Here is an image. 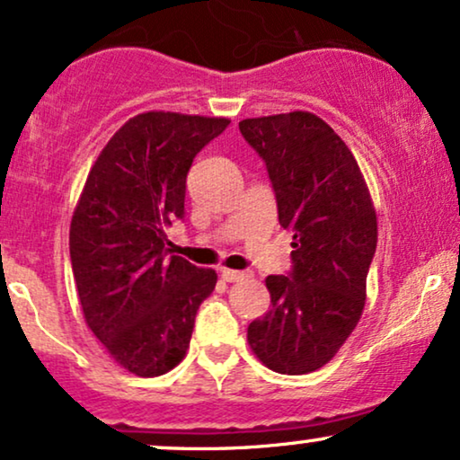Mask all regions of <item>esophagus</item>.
<instances>
[{
	"label": "esophagus",
	"instance_id": "1",
	"mask_svg": "<svg viewBox=\"0 0 460 460\" xmlns=\"http://www.w3.org/2000/svg\"><path fill=\"white\" fill-rule=\"evenodd\" d=\"M220 276L226 280V283H237V280L244 279V272H237V270H229V268H223L220 270Z\"/></svg>",
	"mask_w": 460,
	"mask_h": 460
}]
</instances>
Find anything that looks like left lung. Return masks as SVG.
Here are the masks:
<instances>
[{"instance_id": "1", "label": "left lung", "mask_w": 460, "mask_h": 460, "mask_svg": "<svg viewBox=\"0 0 460 460\" xmlns=\"http://www.w3.org/2000/svg\"><path fill=\"white\" fill-rule=\"evenodd\" d=\"M240 132L265 160L279 223L293 231L291 276L265 279L272 308L248 325V345L270 370L313 373L362 317L377 212L351 149L314 113L242 119Z\"/></svg>"}]
</instances>
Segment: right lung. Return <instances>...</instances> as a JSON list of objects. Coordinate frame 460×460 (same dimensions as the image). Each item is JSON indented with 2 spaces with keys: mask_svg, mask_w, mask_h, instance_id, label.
I'll return each mask as SVG.
<instances>
[{
  "mask_svg": "<svg viewBox=\"0 0 460 460\" xmlns=\"http://www.w3.org/2000/svg\"><path fill=\"white\" fill-rule=\"evenodd\" d=\"M231 119L147 111L102 147L70 223V261L87 328L137 377L186 356L214 270L169 254L167 226L184 216L192 158Z\"/></svg>",
  "mask_w": 460,
  "mask_h": 460,
  "instance_id": "1",
  "label": "right lung"
}]
</instances>
